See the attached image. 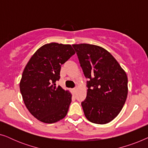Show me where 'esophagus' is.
I'll list each match as a JSON object with an SVG mask.
<instances>
[{"label": "esophagus", "instance_id": "obj_1", "mask_svg": "<svg viewBox=\"0 0 148 148\" xmlns=\"http://www.w3.org/2000/svg\"><path fill=\"white\" fill-rule=\"evenodd\" d=\"M72 91H73V94H75V92H76V91H77V88H73L72 89Z\"/></svg>", "mask_w": 148, "mask_h": 148}]
</instances>
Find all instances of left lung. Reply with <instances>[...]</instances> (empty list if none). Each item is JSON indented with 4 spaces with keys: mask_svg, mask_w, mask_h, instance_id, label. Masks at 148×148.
I'll list each match as a JSON object with an SVG mask.
<instances>
[{
    "mask_svg": "<svg viewBox=\"0 0 148 148\" xmlns=\"http://www.w3.org/2000/svg\"><path fill=\"white\" fill-rule=\"evenodd\" d=\"M87 81L88 92L82 102L85 116L96 124H106L119 114L128 93L125 71L110 52L89 44H73Z\"/></svg>",
    "mask_w": 148,
    "mask_h": 148,
    "instance_id": "8db88e82",
    "label": "left lung"
}]
</instances>
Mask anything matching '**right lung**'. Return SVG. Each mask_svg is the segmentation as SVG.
<instances>
[{
    "instance_id": "right-lung-1",
    "label": "right lung",
    "mask_w": 148,
    "mask_h": 148,
    "mask_svg": "<svg viewBox=\"0 0 148 148\" xmlns=\"http://www.w3.org/2000/svg\"><path fill=\"white\" fill-rule=\"evenodd\" d=\"M69 44H47L40 47L26 64L20 82V92L29 112L42 122L53 123L67 114L71 94L56 82L61 65L74 55Z\"/></svg>"
}]
</instances>
